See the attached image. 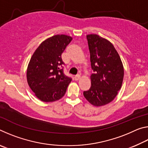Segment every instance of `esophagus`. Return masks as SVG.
I'll list each match as a JSON object with an SVG mask.
<instances>
[{
  "instance_id": "esophagus-1",
  "label": "esophagus",
  "mask_w": 148,
  "mask_h": 148,
  "mask_svg": "<svg viewBox=\"0 0 148 148\" xmlns=\"http://www.w3.org/2000/svg\"><path fill=\"white\" fill-rule=\"evenodd\" d=\"M74 78H75V80H78L79 78H80V75L79 74H77V75H76V76L74 77Z\"/></svg>"
}]
</instances>
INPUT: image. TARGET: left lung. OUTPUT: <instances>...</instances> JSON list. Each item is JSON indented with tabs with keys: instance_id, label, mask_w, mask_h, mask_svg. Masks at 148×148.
<instances>
[{
	"instance_id": "1",
	"label": "left lung",
	"mask_w": 148,
	"mask_h": 148,
	"mask_svg": "<svg viewBox=\"0 0 148 148\" xmlns=\"http://www.w3.org/2000/svg\"><path fill=\"white\" fill-rule=\"evenodd\" d=\"M91 69V86L84 91L85 98L95 106L110 103L121 89L124 69L121 58L111 42L97 34L87 35Z\"/></svg>"
}]
</instances>
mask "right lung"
I'll return each instance as SVG.
<instances>
[{
  "label": "right lung",
  "mask_w": 148,
  "mask_h": 148,
  "mask_svg": "<svg viewBox=\"0 0 148 148\" xmlns=\"http://www.w3.org/2000/svg\"><path fill=\"white\" fill-rule=\"evenodd\" d=\"M72 40L67 35H55L42 42L32 56L27 67V82L40 101H58L66 92L72 78L63 73L61 54Z\"/></svg>",
  "instance_id": "right-lung-1"
}]
</instances>
